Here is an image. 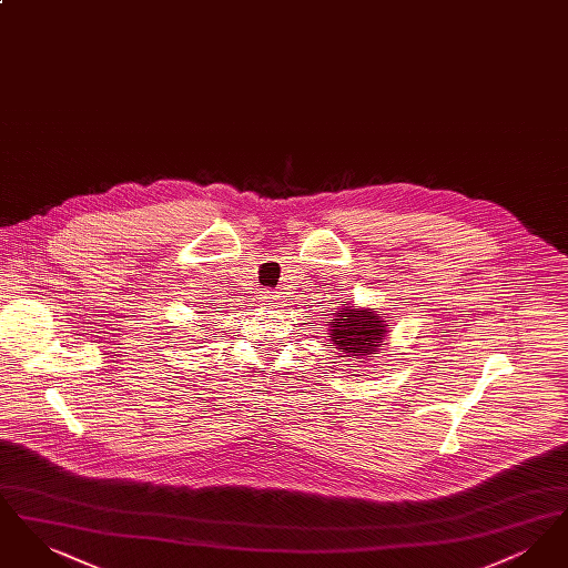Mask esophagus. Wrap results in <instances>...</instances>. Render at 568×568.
Instances as JSON below:
<instances>
[{"label":"esophagus","mask_w":568,"mask_h":568,"mask_svg":"<svg viewBox=\"0 0 568 568\" xmlns=\"http://www.w3.org/2000/svg\"><path fill=\"white\" fill-rule=\"evenodd\" d=\"M262 304L268 306V308H278L283 304V296H281V292H264Z\"/></svg>","instance_id":"1"}]
</instances>
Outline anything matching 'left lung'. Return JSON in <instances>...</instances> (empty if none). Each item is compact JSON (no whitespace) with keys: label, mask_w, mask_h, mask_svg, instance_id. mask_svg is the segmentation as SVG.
<instances>
[{"label":"left lung","mask_w":568,"mask_h":568,"mask_svg":"<svg viewBox=\"0 0 568 568\" xmlns=\"http://www.w3.org/2000/svg\"><path fill=\"white\" fill-rule=\"evenodd\" d=\"M387 320L381 317V313L371 306H352L345 304L343 308H336L332 313V320L327 322L329 329V345L334 353L343 359H366L377 357L381 347L387 345Z\"/></svg>","instance_id":"1"}]
</instances>
